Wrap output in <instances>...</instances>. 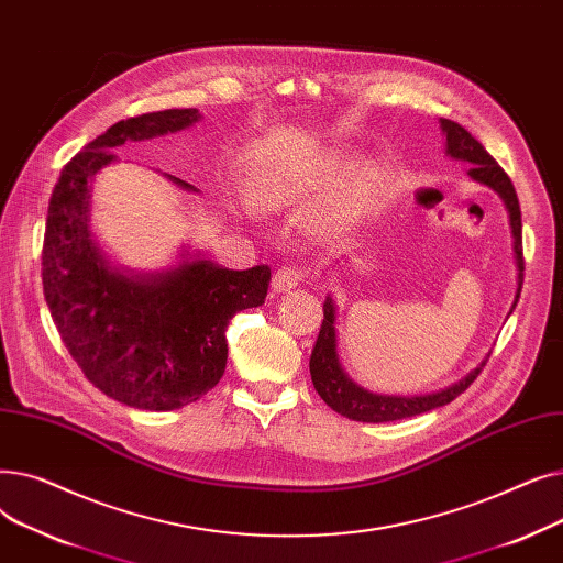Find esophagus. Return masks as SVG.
<instances>
[{
	"mask_svg": "<svg viewBox=\"0 0 563 563\" xmlns=\"http://www.w3.org/2000/svg\"><path fill=\"white\" fill-rule=\"evenodd\" d=\"M303 278H308V269H306V266L285 264V266H280V269L274 274L272 287H274L276 291H287V289L297 287Z\"/></svg>",
	"mask_w": 563,
	"mask_h": 563,
	"instance_id": "1",
	"label": "esophagus"
}]
</instances>
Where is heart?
Segmentation results:
<instances>
[{
    "mask_svg": "<svg viewBox=\"0 0 563 563\" xmlns=\"http://www.w3.org/2000/svg\"><path fill=\"white\" fill-rule=\"evenodd\" d=\"M291 196L294 191L289 187H283L276 180H266V177H257L251 187V198L262 210H278V207L289 202Z\"/></svg>",
    "mask_w": 563,
    "mask_h": 563,
    "instance_id": "1",
    "label": "heart"
}]
</instances>
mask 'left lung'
<instances>
[{
  "label": "left lung",
  "instance_id": "1",
  "mask_svg": "<svg viewBox=\"0 0 563 563\" xmlns=\"http://www.w3.org/2000/svg\"><path fill=\"white\" fill-rule=\"evenodd\" d=\"M440 128L448 136V155L454 159H463L470 164V177L493 187L501 200H505L509 210L511 232H514V251H516V264H518V291L514 308L520 299L522 289V272H525V257H522V221H520V202L514 189V183L490 155L486 147L472 136L465 128H461L448 118H440ZM488 358L465 378L454 383L452 388H445L433 395H420V397H390V395H374L363 388H358L340 367L338 351H335V308L333 301H323V321L310 356V376L314 383V390L319 397L327 401L340 416L356 420V422H393L420 416V412L433 410L454 401L459 395H463L472 380H475L482 369L486 367Z\"/></svg>",
  "mask_w": 563,
  "mask_h": 563
}]
</instances>
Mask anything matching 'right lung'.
<instances>
[{
  "instance_id": "obj_1",
  "label": "right lung",
  "mask_w": 563,
  "mask_h": 563,
  "mask_svg": "<svg viewBox=\"0 0 563 563\" xmlns=\"http://www.w3.org/2000/svg\"><path fill=\"white\" fill-rule=\"evenodd\" d=\"M198 118V109H166L111 125L64 166L47 207L43 294L56 331L100 393L143 410L183 408L217 386L228 321L262 306L272 280L264 264L232 272L207 260L132 280L109 272L91 240L88 183L115 159L113 147L185 130Z\"/></svg>"
}]
</instances>
